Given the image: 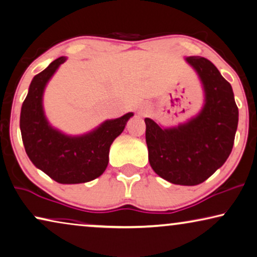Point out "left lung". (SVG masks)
Returning a JSON list of instances; mask_svg holds the SVG:
<instances>
[{"label":"left lung","instance_id":"1","mask_svg":"<svg viewBox=\"0 0 257 257\" xmlns=\"http://www.w3.org/2000/svg\"><path fill=\"white\" fill-rule=\"evenodd\" d=\"M185 60L204 89L201 110L177 127H161L149 117L144 122L154 171L176 185L193 186L209 178L232 153L238 109L232 86L211 61L198 56Z\"/></svg>","mask_w":257,"mask_h":257}]
</instances>
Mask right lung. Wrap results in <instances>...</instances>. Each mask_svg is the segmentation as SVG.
<instances>
[{"mask_svg":"<svg viewBox=\"0 0 257 257\" xmlns=\"http://www.w3.org/2000/svg\"><path fill=\"white\" fill-rule=\"evenodd\" d=\"M66 57L53 60L35 75L21 109L20 128L25 153L36 168L60 184L87 183L100 177L109 161V148L134 113L106 120L82 135H66L50 124L43 107L46 85Z\"/></svg>","mask_w":257,"mask_h":257,"instance_id":"add662e5","label":"right lung"}]
</instances>
